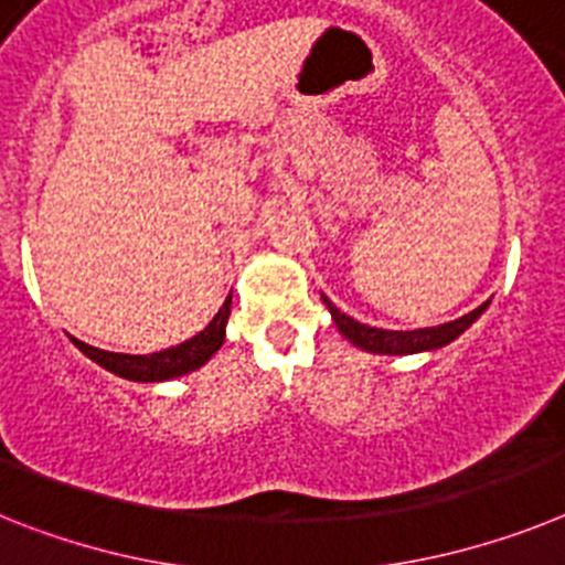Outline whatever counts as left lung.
I'll return each instance as SVG.
<instances>
[{
	"instance_id": "obj_1",
	"label": "left lung",
	"mask_w": 565,
	"mask_h": 565,
	"mask_svg": "<svg viewBox=\"0 0 565 565\" xmlns=\"http://www.w3.org/2000/svg\"><path fill=\"white\" fill-rule=\"evenodd\" d=\"M327 310H330L332 321H335L338 332L350 343H355L358 350L372 352V355H415V352H435L446 343H452L455 338L463 335L475 321H478L483 312H487L489 301L480 303L478 310H472L469 316L455 318L449 323H440V327H424V330H377L370 323H361L355 318H350L347 312H341L330 298H323Z\"/></svg>"
}]
</instances>
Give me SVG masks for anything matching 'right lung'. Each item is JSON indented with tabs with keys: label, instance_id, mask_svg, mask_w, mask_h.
<instances>
[{
	"label": "right lung",
	"instance_id": "1",
	"mask_svg": "<svg viewBox=\"0 0 565 565\" xmlns=\"http://www.w3.org/2000/svg\"><path fill=\"white\" fill-rule=\"evenodd\" d=\"M230 303L233 298L224 301V307L215 312L213 321L193 335L190 341L175 343L170 350L150 352V355H127V352H107L99 347H90V343L71 338L78 350L85 352L90 361H96L99 366H105L113 375L127 377V381H139V384H159V381H173V377L190 375L199 366H204L215 352L222 350L224 335H227V318H230Z\"/></svg>",
	"mask_w": 565,
	"mask_h": 565
}]
</instances>
